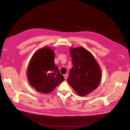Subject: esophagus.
Instances as JSON below:
<instances>
[{
  "instance_id": "1",
  "label": "esophagus",
  "mask_w": 130,
  "mask_h": 130,
  "mask_svg": "<svg viewBox=\"0 0 130 130\" xmlns=\"http://www.w3.org/2000/svg\"><path fill=\"white\" fill-rule=\"evenodd\" d=\"M64 77L65 79H66L67 77V74H64Z\"/></svg>"
}]
</instances>
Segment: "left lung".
Wrapping results in <instances>:
<instances>
[{"mask_svg":"<svg viewBox=\"0 0 130 130\" xmlns=\"http://www.w3.org/2000/svg\"><path fill=\"white\" fill-rule=\"evenodd\" d=\"M73 67L67 82L76 92L84 96L96 89L100 82L101 72L92 55L82 47L70 50Z\"/></svg>","mask_w":130,"mask_h":130,"instance_id":"1","label":"left lung"}]
</instances>
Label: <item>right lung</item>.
I'll list each match as a JSON object with an SVG mask.
<instances>
[{
	"instance_id": "add662e5",
	"label": "right lung",
	"mask_w": 130,
	"mask_h": 130,
	"mask_svg": "<svg viewBox=\"0 0 130 130\" xmlns=\"http://www.w3.org/2000/svg\"><path fill=\"white\" fill-rule=\"evenodd\" d=\"M55 55L48 47L39 49L33 55L27 69V78L39 92L48 93L64 80L54 63Z\"/></svg>"
}]
</instances>
